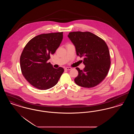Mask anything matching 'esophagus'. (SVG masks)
<instances>
[{"label":"esophagus","mask_w":134,"mask_h":134,"mask_svg":"<svg viewBox=\"0 0 134 134\" xmlns=\"http://www.w3.org/2000/svg\"><path fill=\"white\" fill-rule=\"evenodd\" d=\"M65 69L66 70H70L72 69V68H71V67H66L65 68Z\"/></svg>","instance_id":"34e87169"}]
</instances>
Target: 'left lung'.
Masks as SVG:
<instances>
[{"mask_svg": "<svg viewBox=\"0 0 134 134\" xmlns=\"http://www.w3.org/2000/svg\"><path fill=\"white\" fill-rule=\"evenodd\" d=\"M68 38L75 47L77 56H84L85 68H76L78 75L77 85L91 88L102 82L108 75L110 65L108 47L102 38L89 32H70Z\"/></svg>", "mask_w": 134, "mask_h": 134, "instance_id": "left-lung-1", "label": "left lung"}]
</instances>
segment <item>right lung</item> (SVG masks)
Returning <instances> with one entry per match:
<instances>
[{
	"label": "right lung",
	"mask_w": 134,
	"mask_h": 134,
	"mask_svg": "<svg viewBox=\"0 0 134 134\" xmlns=\"http://www.w3.org/2000/svg\"><path fill=\"white\" fill-rule=\"evenodd\" d=\"M63 32L41 34L32 38L20 57L23 76L32 86L40 90L51 88L58 83L64 69L53 68L48 60L63 39Z\"/></svg>",
	"instance_id": "right-lung-1"
}]
</instances>
